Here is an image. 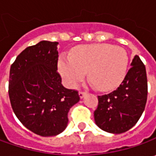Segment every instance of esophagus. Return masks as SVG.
Returning a JSON list of instances; mask_svg holds the SVG:
<instances>
[{
	"label": "esophagus",
	"instance_id": "esophagus-1",
	"mask_svg": "<svg viewBox=\"0 0 156 156\" xmlns=\"http://www.w3.org/2000/svg\"><path fill=\"white\" fill-rule=\"evenodd\" d=\"M86 94H87L85 93V92L80 91V92H79V97H80L81 99H82V98H83V97H84V96H85Z\"/></svg>",
	"mask_w": 156,
	"mask_h": 156
}]
</instances>
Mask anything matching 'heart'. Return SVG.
<instances>
[{
    "mask_svg": "<svg viewBox=\"0 0 156 156\" xmlns=\"http://www.w3.org/2000/svg\"><path fill=\"white\" fill-rule=\"evenodd\" d=\"M129 56L120 47L92 44L73 49L70 57L62 56L58 71L69 87H75L88 72V78L101 91L116 88L127 74Z\"/></svg>",
    "mask_w": 156,
    "mask_h": 156,
    "instance_id": "heart-1",
    "label": "heart"
}]
</instances>
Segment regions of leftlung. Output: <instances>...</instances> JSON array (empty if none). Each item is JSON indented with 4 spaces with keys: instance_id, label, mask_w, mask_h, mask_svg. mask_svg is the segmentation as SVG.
<instances>
[{
    "instance_id": "obj_1",
    "label": "left lung",
    "mask_w": 156,
    "mask_h": 156,
    "mask_svg": "<svg viewBox=\"0 0 156 156\" xmlns=\"http://www.w3.org/2000/svg\"><path fill=\"white\" fill-rule=\"evenodd\" d=\"M122 84L110 94L98 96L94 113L95 124L108 133L122 134L133 128L141 116L147 102L146 68L135 55Z\"/></svg>"
}]
</instances>
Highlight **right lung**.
I'll use <instances>...</instances> for the list:
<instances>
[{
    "instance_id": "1",
    "label": "right lung",
    "mask_w": 156,
    "mask_h": 156,
    "mask_svg": "<svg viewBox=\"0 0 156 156\" xmlns=\"http://www.w3.org/2000/svg\"><path fill=\"white\" fill-rule=\"evenodd\" d=\"M58 42L41 41L16 57L9 74V94L12 108L24 127L41 136L63 132L68 113L80 97L64 87L57 73Z\"/></svg>"
}]
</instances>
